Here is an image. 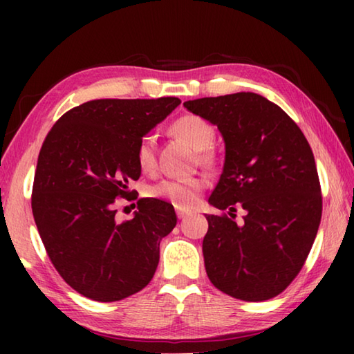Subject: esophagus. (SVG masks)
<instances>
[{"label": "esophagus", "mask_w": 354, "mask_h": 354, "mask_svg": "<svg viewBox=\"0 0 354 354\" xmlns=\"http://www.w3.org/2000/svg\"><path fill=\"white\" fill-rule=\"evenodd\" d=\"M176 215H178V218L181 220V218H185V217H187V215H190V211H185V209L176 207Z\"/></svg>", "instance_id": "1"}]
</instances>
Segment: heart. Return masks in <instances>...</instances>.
Listing matches in <instances>:
<instances>
[{"instance_id":"1","label":"heart","mask_w":354,"mask_h":354,"mask_svg":"<svg viewBox=\"0 0 354 354\" xmlns=\"http://www.w3.org/2000/svg\"><path fill=\"white\" fill-rule=\"evenodd\" d=\"M170 134L187 142L196 149V158L201 164L211 165L215 160L212 142L215 139V129L205 118L198 115H183L170 124ZM136 160L142 171L151 173L156 170V142L153 136H143L137 142ZM206 187V179L203 176L190 178H167L149 187V195L154 198L171 203L175 207L189 209L198 203L201 190Z\"/></svg>"}]
</instances>
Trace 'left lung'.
Segmentation results:
<instances>
[{
    "label": "left lung",
    "instance_id": "8db88e82",
    "mask_svg": "<svg viewBox=\"0 0 354 354\" xmlns=\"http://www.w3.org/2000/svg\"><path fill=\"white\" fill-rule=\"evenodd\" d=\"M217 124L225 165L209 203L231 218L206 215V273L226 295L266 301L301 270L322 218V189L313 149L297 123L272 101L251 92L185 101ZM245 209L234 221L235 203Z\"/></svg>",
    "mask_w": 354,
    "mask_h": 354
}]
</instances>
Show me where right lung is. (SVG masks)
Masks as SVG:
<instances>
[{"mask_svg": "<svg viewBox=\"0 0 354 354\" xmlns=\"http://www.w3.org/2000/svg\"><path fill=\"white\" fill-rule=\"evenodd\" d=\"M179 103L175 97L92 100L65 112L48 133L32 215L53 266L81 295L118 301L154 277L160 241L176 226L175 209L140 198L134 218L118 223L113 205L118 196L129 200L128 183L140 178L137 142Z\"/></svg>", "mask_w": 354, "mask_h": 354, "instance_id": "1", "label": "right lung"}]
</instances>
